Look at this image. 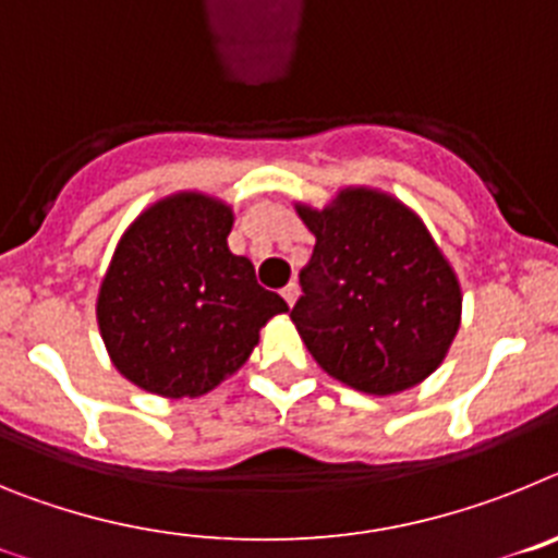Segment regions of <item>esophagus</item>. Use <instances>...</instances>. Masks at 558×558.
<instances>
[{
	"instance_id": "1",
	"label": "esophagus",
	"mask_w": 558,
	"mask_h": 558,
	"mask_svg": "<svg viewBox=\"0 0 558 558\" xmlns=\"http://www.w3.org/2000/svg\"><path fill=\"white\" fill-rule=\"evenodd\" d=\"M282 299H284V302H288V307H293L295 299H299V284L290 282L288 288H282Z\"/></svg>"
}]
</instances>
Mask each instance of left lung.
I'll list each match as a JSON object with an SVG mask.
<instances>
[{
    "instance_id": "8db88e82",
    "label": "left lung",
    "mask_w": 558,
    "mask_h": 558,
    "mask_svg": "<svg viewBox=\"0 0 558 558\" xmlns=\"http://www.w3.org/2000/svg\"><path fill=\"white\" fill-rule=\"evenodd\" d=\"M299 215L315 248L290 318L318 366L377 397L436 372L461 322V288L425 223L372 190Z\"/></svg>"
}]
</instances>
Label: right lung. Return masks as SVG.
I'll return each mask as SVG.
<instances>
[{
    "mask_svg": "<svg viewBox=\"0 0 558 558\" xmlns=\"http://www.w3.org/2000/svg\"><path fill=\"white\" fill-rule=\"evenodd\" d=\"M231 209L198 192L159 201L125 231L100 284L97 322L133 386L201 397L248 360L282 295L229 251Z\"/></svg>",
    "mask_w": 558,
    "mask_h": 558,
    "instance_id": "right-lung-1",
    "label": "right lung"
}]
</instances>
